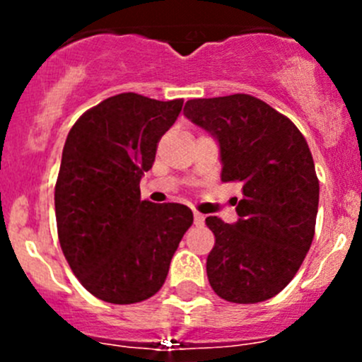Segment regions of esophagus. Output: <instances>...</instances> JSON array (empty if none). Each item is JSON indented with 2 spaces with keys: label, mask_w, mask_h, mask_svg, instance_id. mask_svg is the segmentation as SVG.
Returning a JSON list of instances; mask_svg holds the SVG:
<instances>
[{
  "label": "esophagus",
  "mask_w": 362,
  "mask_h": 362,
  "mask_svg": "<svg viewBox=\"0 0 362 362\" xmlns=\"http://www.w3.org/2000/svg\"><path fill=\"white\" fill-rule=\"evenodd\" d=\"M194 224L203 226L204 224V215L199 214V211H194Z\"/></svg>",
  "instance_id": "esophagus-1"
}]
</instances>
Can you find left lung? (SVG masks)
<instances>
[{"mask_svg": "<svg viewBox=\"0 0 362 362\" xmlns=\"http://www.w3.org/2000/svg\"><path fill=\"white\" fill-rule=\"evenodd\" d=\"M184 113L217 138L222 182H242L238 221L206 217L211 289L240 305L266 301L294 279L312 245L319 178L301 131L250 94L189 100Z\"/></svg>", "mask_w": 362, "mask_h": 362, "instance_id": "1", "label": "left lung"}]
</instances>
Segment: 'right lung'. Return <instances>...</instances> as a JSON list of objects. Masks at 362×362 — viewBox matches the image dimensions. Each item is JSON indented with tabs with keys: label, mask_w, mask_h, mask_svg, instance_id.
I'll list each match as a JSON object with an SVG mask.
<instances>
[{
	"label": "right lung",
	"mask_w": 362,
	"mask_h": 362,
	"mask_svg": "<svg viewBox=\"0 0 362 362\" xmlns=\"http://www.w3.org/2000/svg\"><path fill=\"white\" fill-rule=\"evenodd\" d=\"M182 105L122 93L87 110L68 133L54 192L57 236L80 284L107 303L158 293L192 224L185 204L140 198L141 177Z\"/></svg>",
	"instance_id": "right-lung-1"
}]
</instances>
